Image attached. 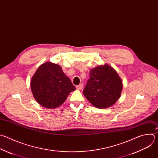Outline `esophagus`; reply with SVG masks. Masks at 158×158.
<instances>
[{
	"label": "esophagus",
	"instance_id": "1",
	"mask_svg": "<svg viewBox=\"0 0 158 158\" xmlns=\"http://www.w3.org/2000/svg\"><path fill=\"white\" fill-rule=\"evenodd\" d=\"M83 84H80V85H77V89H81L82 88H83Z\"/></svg>",
	"mask_w": 158,
	"mask_h": 158
}]
</instances>
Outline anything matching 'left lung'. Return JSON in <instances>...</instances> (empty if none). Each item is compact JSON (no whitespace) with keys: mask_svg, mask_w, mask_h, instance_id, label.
Returning <instances> with one entry per match:
<instances>
[{"mask_svg":"<svg viewBox=\"0 0 158 158\" xmlns=\"http://www.w3.org/2000/svg\"><path fill=\"white\" fill-rule=\"evenodd\" d=\"M89 77L84 96L98 108L112 106L120 98L123 89L122 80L116 71L108 64L98 65L90 70Z\"/></svg>","mask_w":158,"mask_h":158,"instance_id":"left-lung-1","label":"left lung"}]
</instances>
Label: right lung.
Here are the masks:
<instances>
[{
    "label": "right lung",
    "instance_id": "right-lung-1",
    "mask_svg": "<svg viewBox=\"0 0 158 158\" xmlns=\"http://www.w3.org/2000/svg\"><path fill=\"white\" fill-rule=\"evenodd\" d=\"M30 88L37 103L48 109L61 105L69 94L76 89L61 67L50 61L39 66L31 77Z\"/></svg>",
    "mask_w": 158,
    "mask_h": 158
}]
</instances>
